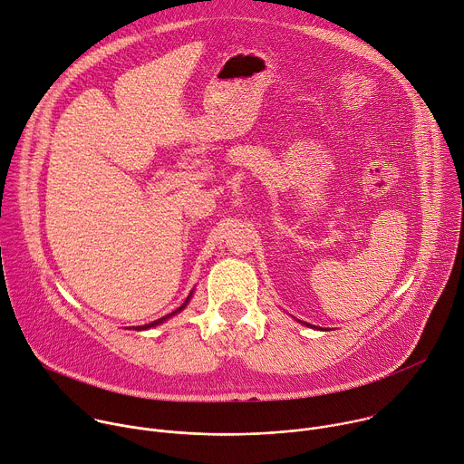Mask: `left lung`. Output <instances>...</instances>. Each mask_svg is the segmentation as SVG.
Returning <instances> with one entry per match:
<instances>
[{"instance_id":"left-lung-1","label":"left lung","mask_w":464,"mask_h":464,"mask_svg":"<svg viewBox=\"0 0 464 464\" xmlns=\"http://www.w3.org/2000/svg\"><path fill=\"white\" fill-rule=\"evenodd\" d=\"M297 321H299V319H297ZM299 323L303 324V321H299ZM304 324H306V326H314V324H308V323H304ZM314 328H315V326H314ZM321 330H324V328H321Z\"/></svg>"}]
</instances>
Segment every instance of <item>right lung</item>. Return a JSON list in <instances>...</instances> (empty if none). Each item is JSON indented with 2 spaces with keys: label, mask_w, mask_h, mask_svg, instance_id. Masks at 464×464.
I'll return each instance as SVG.
<instances>
[{
  "label": "right lung",
  "mask_w": 464,
  "mask_h": 464,
  "mask_svg": "<svg viewBox=\"0 0 464 464\" xmlns=\"http://www.w3.org/2000/svg\"><path fill=\"white\" fill-rule=\"evenodd\" d=\"M190 297H192V290H190V294L187 295V299H185V303L179 306V308H176L174 312H170V314H167V315H163V317H160V319H156V321H152V323H149V324H143V326H134L136 330H147V328H152V326H158V324H161V323H165V321H169L172 315H176V314H179L187 304H188V301H190Z\"/></svg>",
  "instance_id": "right-lung-1"
}]
</instances>
